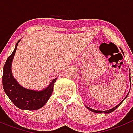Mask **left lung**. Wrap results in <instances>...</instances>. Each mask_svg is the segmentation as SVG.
<instances>
[{"label": "left lung", "mask_w": 133, "mask_h": 133, "mask_svg": "<svg viewBox=\"0 0 133 133\" xmlns=\"http://www.w3.org/2000/svg\"><path fill=\"white\" fill-rule=\"evenodd\" d=\"M130 84H131V82H130ZM127 96H126L125 98H127ZM124 99H125V98H124ZM122 101H123V100H122ZM122 101L121 102V103L118 104L117 106H116V107H114V108H112V109H110V110H106V111H100V110H96L92 109V108H88V107H86V108H87L88 110H90V111L93 112H96V113H106V114H108V113L112 112L114 111V110H115V109H116V108H117L118 107H119L120 105H121V104L122 103Z\"/></svg>", "instance_id": "8db88e82"}]
</instances>
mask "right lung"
<instances>
[{
	"label": "right lung",
	"mask_w": 133,
	"mask_h": 133,
	"mask_svg": "<svg viewBox=\"0 0 133 133\" xmlns=\"http://www.w3.org/2000/svg\"><path fill=\"white\" fill-rule=\"evenodd\" d=\"M19 41L17 43L13 52L8 57L4 65L3 88L6 95L16 107L22 110H35L43 107L49 100L52 94L56 78L53 79L48 87L40 92L28 90L21 86L13 78L11 72V63Z\"/></svg>",
	"instance_id": "add662e5"
}]
</instances>
